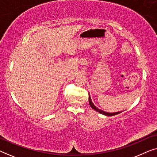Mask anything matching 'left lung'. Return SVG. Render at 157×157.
Returning <instances> with one entry per match:
<instances>
[{
	"instance_id": "left-lung-1",
	"label": "left lung",
	"mask_w": 157,
	"mask_h": 157,
	"mask_svg": "<svg viewBox=\"0 0 157 157\" xmlns=\"http://www.w3.org/2000/svg\"><path fill=\"white\" fill-rule=\"evenodd\" d=\"M89 104H90V106H91V107L92 109H94V110L97 111V112L100 113H102V114H104V115H106V116H114V115H117V114H118V113H119L121 112H121L107 113V112H105V111H104L101 110V109H98L97 107H96L95 106H94V104H93V102H92V101H91V97H90V95H89Z\"/></svg>"
}]
</instances>
